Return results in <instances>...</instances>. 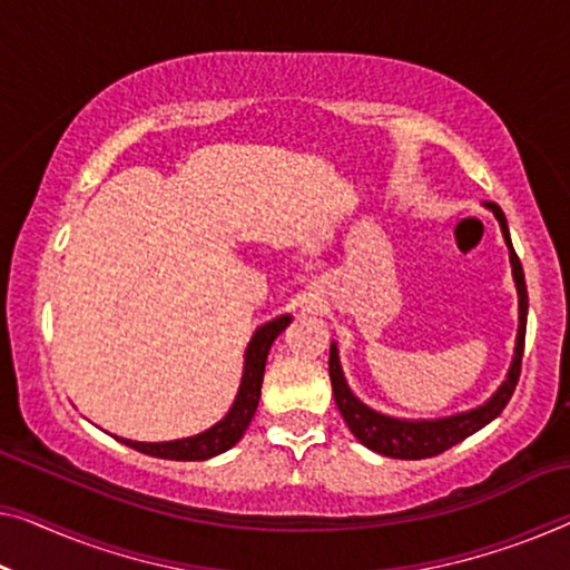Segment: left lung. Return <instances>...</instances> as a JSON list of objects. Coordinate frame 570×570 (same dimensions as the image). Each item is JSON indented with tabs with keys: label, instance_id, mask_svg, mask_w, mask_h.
<instances>
[{
	"label": "left lung",
	"instance_id": "1",
	"mask_svg": "<svg viewBox=\"0 0 570 570\" xmlns=\"http://www.w3.org/2000/svg\"><path fill=\"white\" fill-rule=\"evenodd\" d=\"M487 209L497 217L499 227H502L507 250H509V266H512V278L517 288V337H514V355L509 363V371L502 384L487 402L473 406V410L448 414V417H432V420H410V417H392L373 410L366 402H361L347 386V379L343 373V363H340L337 343H330V381H333V394L340 414L361 445L386 458H399V461H420V458H432L443 450L453 448L461 440L471 438L473 432L487 428L491 420H497L507 406L509 399L514 394L517 379H520L522 368V353H524V333H528V284H524L522 263L517 258L512 248V237H509L507 217L497 204L487 202Z\"/></svg>",
	"mask_w": 570,
	"mask_h": 570
}]
</instances>
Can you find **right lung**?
Instances as JSON below:
<instances>
[{
	"label": "right lung",
	"instance_id": "add662e5",
	"mask_svg": "<svg viewBox=\"0 0 570 570\" xmlns=\"http://www.w3.org/2000/svg\"><path fill=\"white\" fill-rule=\"evenodd\" d=\"M288 322H292V314H278V317L268 320L266 325H261L256 333H253L243 355V376L240 386H237L235 402L230 410H227L225 417L212 424L209 430L189 438L164 440V443H140V440H127L117 435L115 440H120L127 448L138 450V453L164 458V461H207V458H215L219 453H225V450H230L235 443H240L253 414L258 410L268 351L271 345H274V340L288 327Z\"/></svg>",
	"mask_w": 570,
	"mask_h": 570
}]
</instances>
